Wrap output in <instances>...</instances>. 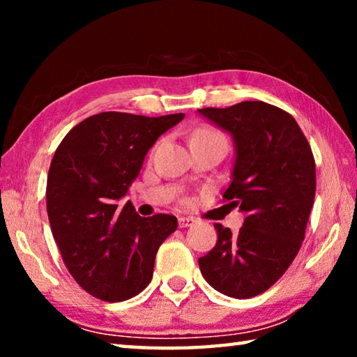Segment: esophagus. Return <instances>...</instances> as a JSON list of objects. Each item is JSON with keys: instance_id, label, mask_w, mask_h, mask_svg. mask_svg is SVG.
Wrapping results in <instances>:
<instances>
[{"instance_id": "obj_1", "label": "esophagus", "mask_w": 357, "mask_h": 357, "mask_svg": "<svg viewBox=\"0 0 357 357\" xmlns=\"http://www.w3.org/2000/svg\"><path fill=\"white\" fill-rule=\"evenodd\" d=\"M197 220L193 219V217H184V215H181L179 219H178V223H179V228H187V227H190V225H193V223H195Z\"/></svg>"}]
</instances>
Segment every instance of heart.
<instances>
[{
    "label": "heart",
    "instance_id": "obj_1",
    "mask_svg": "<svg viewBox=\"0 0 357 357\" xmlns=\"http://www.w3.org/2000/svg\"><path fill=\"white\" fill-rule=\"evenodd\" d=\"M204 138H223L222 134H219V132H215L213 129H198L195 134H193L192 137V142L193 140H204Z\"/></svg>",
    "mask_w": 357,
    "mask_h": 357
}]
</instances>
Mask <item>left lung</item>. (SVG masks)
<instances>
[{"label":"left lung","mask_w":357,"mask_h":357,"mask_svg":"<svg viewBox=\"0 0 357 357\" xmlns=\"http://www.w3.org/2000/svg\"><path fill=\"white\" fill-rule=\"evenodd\" d=\"M198 114L234 144L231 183L223 193L245 214L238 234L215 223L217 243L198 258L211 287L236 299L264 293L298 255L317 190L315 160L291 114L261 100Z\"/></svg>","instance_id":"left-lung-1"}]
</instances>
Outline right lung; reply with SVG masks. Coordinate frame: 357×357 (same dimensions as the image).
<instances>
[{"mask_svg":"<svg viewBox=\"0 0 357 357\" xmlns=\"http://www.w3.org/2000/svg\"><path fill=\"white\" fill-rule=\"evenodd\" d=\"M183 119L184 113H98L70 129L55 151L48 220L70 275L94 298L130 299L153 279L155 253L178 220L168 214L146 219L123 198L157 138Z\"/></svg>","mask_w":357,"mask_h":357,"instance_id":"1","label":"right lung"}]
</instances>
